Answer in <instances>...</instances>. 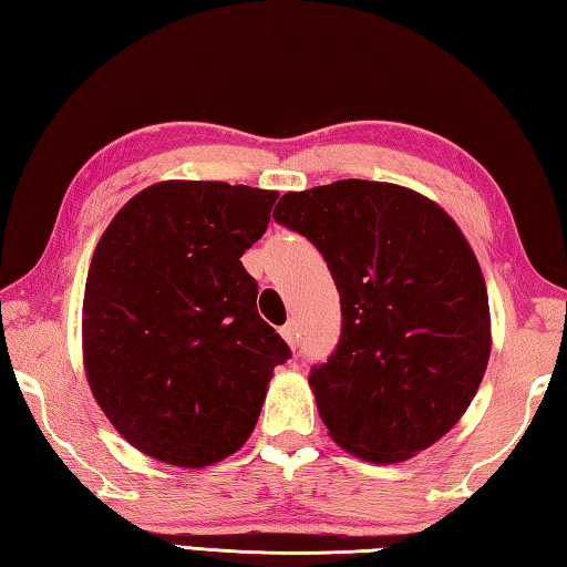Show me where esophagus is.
I'll list each match as a JSON object with an SVG mask.
<instances>
[{
  "instance_id": "34e87169",
  "label": "esophagus",
  "mask_w": 567,
  "mask_h": 567,
  "mask_svg": "<svg viewBox=\"0 0 567 567\" xmlns=\"http://www.w3.org/2000/svg\"><path fill=\"white\" fill-rule=\"evenodd\" d=\"M281 338L291 344V348H296L298 344V328H296V322H288V326H284L281 328Z\"/></svg>"
}]
</instances>
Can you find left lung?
I'll return each instance as SVG.
<instances>
[{
	"label": "left lung",
	"mask_w": 567,
	"mask_h": 567,
	"mask_svg": "<svg viewBox=\"0 0 567 567\" xmlns=\"http://www.w3.org/2000/svg\"><path fill=\"white\" fill-rule=\"evenodd\" d=\"M274 219L313 241L340 291V342L308 377L332 441L377 465L441 441L492 352L487 286L455 219L360 178L286 193Z\"/></svg>",
	"instance_id": "left-lung-1"
}]
</instances>
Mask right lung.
I'll list each match as a JSON object with an SVG mask.
<instances>
[{"label":"right lung","instance_id":"add662e5","mask_svg":"<svg viewBox=\"0 0 567 567\" xmlns=\"http://www.w3.org/2000/svg\"><path fill=\"white\" fill-rule=\"evenodd\" d=\"M276 190L161 181L114 215L92 254L83 362L126 443L207 467L247 443L274 367L291 350L257 313L241 254L269 227Z\"/></svg>","mask_w":567,"mask_h":567}]
</instances>
